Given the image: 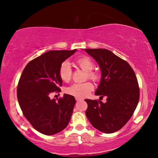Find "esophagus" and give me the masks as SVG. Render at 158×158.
<instances>
[{"instance_id": "1", "label": "esophagus", "mask_w": 158, "mask_h": 158, "mask_svg": "<svg viewBox=\"0 0 158 158\" xmlns=\"http://www.w3.org/2000/svg\"><path fill=\"white\" fill-rule=\"evenodd\" d=\"M76 100L77 101H82V99L81 98H78V97H76Z\"/></svg>"}]
</instances>
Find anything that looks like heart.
<instances>
[{"instance_id": "heart-1", "label": "heart", "mask_w": 158, "mask_h": 158, "mask_svg": "<svg viewBox=\"0 0 158 158\" xmlns=\"http://www.w3.org/2000/svg\"><path fill=\"white\" fill-rule=\"evenodd\" d=\"M76 63L77 66H79L82 69L87 72V77L93 80V81H96L98 78V75L95 72L92 71L94 66V64L89 57L83 56L77 58L76 60ZM58 73H59L60 79L62 81L69 82L70 81L72 71L71 64L68 61H64L62 62L60 66ZM93 89L94 86L90 82H85L71 85L66 88L65 92L69 94L74 96L76 97L83 98L89 94Z\"/></svg>"}]
</instances>
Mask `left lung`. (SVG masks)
<instances>
[{
  "label": "left lung",
  "instance_id": "8db88e82",
  "mask_svg": "<svg viewBox=\"0 0 158 158\" xmlns=\"http://www.w3.org/2000/svg\"><path fill=\"white\" fill-rule=\"evenodd\" d=\"M100 67L101 78L95 94L106 96V103L85 99V112L92 125L104 133H112L126 125L139 102L136 76L129 64L107 49H85Z\"/></svg>",
  "mask_w": 158,
  "mask_h": 158
}]
</instances>
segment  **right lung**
I'll return each mask as SVG.
<instances>
[{
    "mask_svg": "<svg viewBox=\"0 0 158 158\" xmlns=\"http://www.w3.org/2000/svg\"><path fill=\"white\" fill-rule=\"evenodd\" d=\"M72 51H50L27 64L19 79L17 98L24 117L34 128L46 135L63 131L70 121L76 99L64 94L56 101L50 95L60 91L62 81L58 73L62 62L71 56Z\"/></svg>",
    "mask_w": 158,
    "mask_h": 158,
    "instance_id": "obj_1",
    "label": "right lung"
}]
</instances>
